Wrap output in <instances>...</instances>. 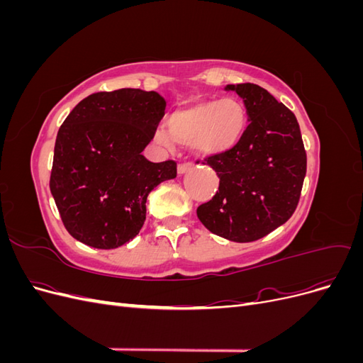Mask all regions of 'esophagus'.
<instances>
[{
    "label": "esophagus",
    "instance_id": "34e87169",
    "mask_svg": "<svg viewBox=\"0 0 363 363\" xmlns=\"http://www.w3.org/2000/svg\"><path fill=\"white\" fill-rule=\"evenodd\" d=\"M194 168V164L191 163V162H184V163H180L179 167H177V171H179V174H184V172H188L189 169H192Z\"/></svg>",
    "mask_w": 363,
    "mask_h": 363
}]
</instances>
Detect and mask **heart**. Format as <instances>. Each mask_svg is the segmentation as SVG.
I'll list each match as a JSON object with an SVG mask.
<instances>
[{
	"instance_id": "obj_1",
	"label": "heart",
	"mask_w": 363,
	"mask_h": 363,
	"mask_svg": "<svg viewBox=\"0 0 363 363\" xmlns=\"http://www.w3.org/2000/svg\"><path fill=\"white\" fill-rule=\"evenodd\" d=\"M168 131L157 130L156 140L191 145L200 156H218L235 148L247 127L244 106L235 100L201 101L179 108L168 118Z\"/></svg>"
}]
</instances>
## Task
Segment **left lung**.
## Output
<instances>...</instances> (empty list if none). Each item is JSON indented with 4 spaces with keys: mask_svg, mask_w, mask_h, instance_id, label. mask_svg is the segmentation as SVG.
Returning a JSON list of instances; mask_svg holds the SVG:
<instances>
[{
    "mask_svg": "<svg viewBox=\"0 0 363 363\" xmlns=\"http://www.w3.org/2000/svg\"><path fill=\"white\" fill-rule=\"evenodd\" d=\"M244 100L250 124L239 144L206 163L219 177V191L196 208L212 233L252 242L284 224L300 201L307 157L295 115L267 89L227 84Z\"/></svg>",
    "mask_w": 363,
    "mask_h": 363,
    "instance_id": "8db88e82",
    "label": "left lung"
}]
</instances>
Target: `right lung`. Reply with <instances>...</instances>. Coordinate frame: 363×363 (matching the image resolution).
<instances>
[{
	"label": "right lung",
	"instance_id": "right-lung-1",
	"mask_svg": "<svg viewBox=\"0 0 363 363\" xmlns=\"http://www.w3.org/2000/svg\"><path fill=\"white\" fill-rule=\"evenodd\" d=\"M167 101L157 92H96L59 128L50 189L68 233L112 250L144 225L148 194L177 177V163H152L142 151L155 138Z\"/></svg>",
	"mask_w": 363,
	"mask_h": 363
}]
</instances>
